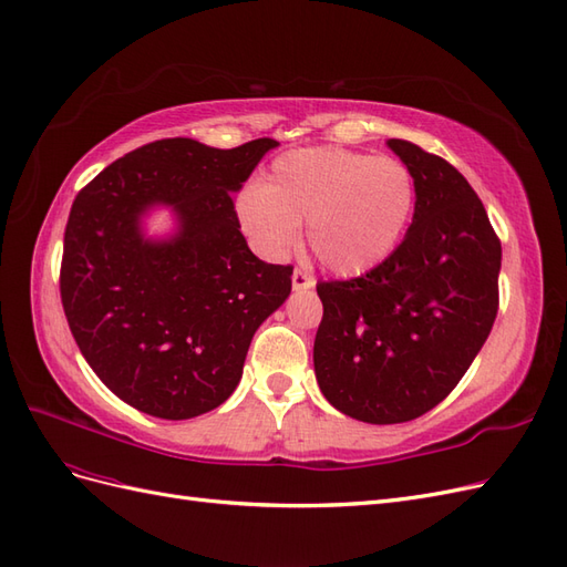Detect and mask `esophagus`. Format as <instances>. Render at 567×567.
<instances>
[{"label":"esophagus","instance_id":"obj_1","mask_svg":"<svg viewBox=\"0 0 567 567\" xmlns=\"http://www.w3.org/2000/svg\"><path fill=\"white\" fill-rule=\"evenodd\" d=\"M313 285H316V280L311 278L309 272H303V270L292 272V289H295V292H306V289H311Z\"/></svg>","mask_w":567,"mask_h":567}]
</instances>
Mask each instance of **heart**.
<instances>
[{"label": "heart", "instance_id": "b5f03b06", "mask_svg": "<svg viewBox=\"0 0 567 567\" xmlns=\"http://www.w3.org/2000/svg\"><path fill=\"white\" fill-rule=\"evenodd\" d=\"M417 187L396 158L342 147L295 150L237 199V218L258 251L282 256L306 223L318 261L359 278L390 261L415 214Z\"/></svg>", "mask_w": 567, "mask_h": 567}]
</instances>
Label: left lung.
I'll use <instances>...</instances> for the list:
<instances>
[{"label":"left lung","instance_id":"8db88e82","mask_svg":"<svg viewBox=\"0 0 567 567\" xmlns=\"http://www.w3.org/2000/svg\"><path fill=\"white\" fill-rule=\"evenodd\" d=\"M415 177L413 223L390 261L320 282L313 368L322 396L349 417H420L461 382L498 311L501 241L465 177L411 142L386 140Z\"/></svg>","mask_w":567,"mask_h":567}]
</instances>
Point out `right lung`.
<instances>
[{
    "instance_id": "right-lung-1",
    "label": "right lung",
    "mask_w": 567,
    "mask_h": 567,
    "mask_svg": "<svg viewBox=\"0 0 567 567\" xmlns=\"http://www.w3.org/2000/svg\"><path fill=\"white\" fill-rule=\"evenodd\" d=\"M278 142L216 150L171 137L80 189L63 235L61 301L80 353L133 409L187 420L237 390L254 332L292 292L239 233L233 194ZM168 210L166 236L146 220Z\"/></svg>"
}]
</instances>
